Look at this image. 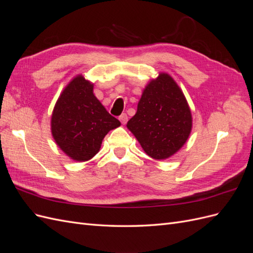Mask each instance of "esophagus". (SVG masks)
<instances>
[{
	"label": "esophagus",
	"mask_w": 253,
	"mask_h": 253,
	"mask_svg": "<svg viewBox=\"0 0 253 253\" xmlns=\"http://www.w3.org/2000/svg\"><path fill=\"white\" fill-rule=\"evenodd\" d=\"M119 120H120V122L122 125H126V122H127V115L126 114H121L120 116H119Z\"/></svg>",
	"instance_id": "34e87169"
}]
</instances>
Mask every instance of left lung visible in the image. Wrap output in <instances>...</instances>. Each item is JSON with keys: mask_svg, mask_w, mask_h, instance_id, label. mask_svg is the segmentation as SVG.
Wrapping results in <instances>:
<instances>
[{"mask_svg": "<svg viewBox=\"0 0 253 253\" xmlns=\"http://www.w3.org/2000/svg\"><path fill=\"white\" fill-rule=\"evenodd\" d=\"M126 127L153 159H167L182 148L192 129V115L182 90L169 74L160 73L147 84Z\"/></svg>", "mask_w": 253, "mask_h": 253, "instance_id": "1", "label": "left lung"}]
</instances>
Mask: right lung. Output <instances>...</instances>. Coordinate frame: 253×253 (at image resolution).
<instances>
[{"label":"right lung","instance_id":"right-lung-1","mask_svg":"<svg viewBox=\"0 0 253 253\" xmlns=\"http://www.w3.org/2000/svg\"><path fill=\"white\" fill-rule=\"evenodd\" d=\"M120 121L94 95V84L78 75L67 84L53 108L51 135L58 147L75 162H87Z\"/></svg>","mask_w":253,"mask_h":253}]
</instances>
